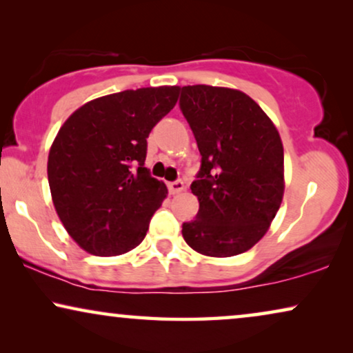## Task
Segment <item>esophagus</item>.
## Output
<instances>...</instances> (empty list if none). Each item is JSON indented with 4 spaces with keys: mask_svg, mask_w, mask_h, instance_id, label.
<instances>
[{
    "mask_svg": "<svg viewBox=\"0 0 353 353\" xmlns=\"http://www.w3.org/2000/svg\"><path fill=\"white\" fill-rule=\"evenodd\" d=\"M167 186H168V191H170L172 194H178V192H181L183 190H185V183H183L181 180L170 181Z\"/></svg>",
    "mask_w": 353,
    "mask_h": 353,
    "instance_id": "1",
    "label": "esophagus"
}]
</instances>
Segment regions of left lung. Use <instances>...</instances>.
I'll return each mask as SVG.
<instances>
[{"label": "left lung", "mask_w": 353, "mask_h": 353, "mask_svg": "<svg viewBox=\"0 0 353 353\" xmlns=\"http://www.w3.org/2000/svg\"><path fill=\"white\" fill-rule=\"evenodd\" d=\"M180 109L201 152V168L191 183L199 212L183 223V238L209 257L243 254L263 238L283 201L278 130L238 90L183 86Z\"/></svg>", "instance_id": "8db88e82"}]
</instances>
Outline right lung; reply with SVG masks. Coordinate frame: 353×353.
Returning a JSON list of instances; mask_svg holds the SVG:
<instances>
[{
	"mask_svg": "<svg viewBox=\"0 0 353 353\" xmlns=\"http://www.w3.org/2000/svg\"><path fill=\"white\" fill-rule=\"evenodd\" d=\"M178 86L127 90L75 110L52 143L48 181L72 239L93 255L141 244L167 196L144 167L148 137L178 99Z\"/></svg>",
	"mask_w": 353,
	"mask_h": 353,
	"instance_id": "add662e5",
	"label": "right lung"
}]
</instances>
